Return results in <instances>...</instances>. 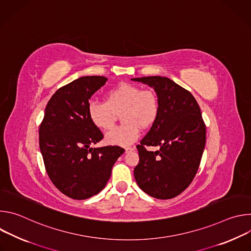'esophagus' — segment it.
Masks as SVG:
<instances>
[{
  "label": "esophagus",
  "instance_id": "obj_1",
  "mask_svg": "<svg viewBox=\"0 0 251 251\" xmlns=\"http://www.w3.org/2000/svg\"><path fill=\"white\" fill-rule=\"evenodd\" d=\"M134 150V148H132V147H126L125 148V153H130V152H132Z\"/></svg>",
  "mask_w": 251,
  "mask_h": 251
}]
</instances>
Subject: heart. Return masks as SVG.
Returning a JSON list of instances; mask_svg holds the SVG:
<instances>
[{"label":"heart","mask_w":251,"mask_h":251,"mask_svg":"<svg viewBox=\"0 0 251 251\" xmlns=\"http://www.w3.org/2000/svg\"><path fill=\"white\" fill-rule=\"evenodd\" d=\"M121 114L124 123L105 135L110 145L128 146L140 136L141 127L149 128L157 120L160 103L157 94L150 89H142L132 83L122 82L114 86L105 95V103L90 101L87 114L91 123L100 130L110 129Z\"/></svg>","instance_id":"heart-1"}]
</instances>
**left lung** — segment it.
I'll list each match as a JSON object with an SVG mask.
<instances>
[{
  "mask_svg": "<svg viewBox=\"0 0 251 251\" xmlns=\"http://www.w3.org/2000/svg\"><path fill=\"white\" fill-rule=\"evenodd\" d=\"M153 87L160 111L150 131L137 145L139 164L134 169L139 188L149 196L173 199L184 192L198 172L205 145V125L190 91L168 77L132 78ZM146 146H160L156 152Z\"/></svg>",
  "mask_w": 251,
  "mask_h": 251,
  "instance_id": "obj_1",
  "label": "left lung"
}]
</instances>
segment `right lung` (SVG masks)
Instances as JSON below:
<instances>
[{
  "label": "right lung",
  "instance_id": "add662e5",
  "mask_svg": "<svg viewBox=\"0 0 251 251\" xmlns=\"http://www.w3.org/2000/svg\"><path fill=\"white\" fill-rule=\"evenodd\" d=\"M106 81L104 76H82L59 88L50 99L40 126V149L48 175L62 194L75 200L100 193L125 151L119 146L91 147L103 134L91 123L87 106Z\"/></svg>",
  "mask_w": 251,
  "mask_h": 251
}]
</instances>
